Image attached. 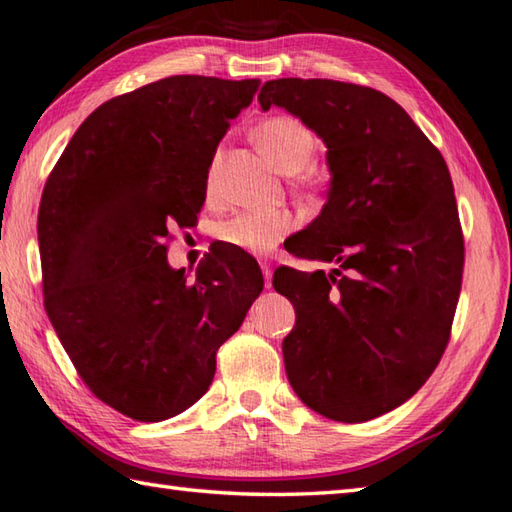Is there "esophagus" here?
Segmentation results:
<instances>
[{
    "mask_svg": "<svg viewBox=\"0 0 512 512\" xmlns=\"http://www.w3.org/2000/svg\"><path fill=\"white\" fill-rule=\"evenodd\" d=\"M259 266H262L266 288H270L273 286V262H270V257H259Z\"/></svg>",
    "mask_w": 512,
    "mask_h": 512,
    "instance_id": "34e87169",
    "label": "esophagus"
}]
</instances>
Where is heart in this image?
<instances>
[{"label": "heart", "mask_w": 512, "mask_h": 512, "mask_svg": "<svg viewBox=\"0 0 512 512\" xmlns=\"http://www.w3.org/2000/svg\"><path fill=\"white\" fill-rule=\"evenodd\" d=\"M255 142L259 150L270 159L279 173L290 175L299 190L315 193L324 186L326 177L315 170L313 159L317 155V137L304 122L290 115H275L264 119L255 128ZM219 173V153L213 155L206 173V190L213 193ZM295 217L286 210L275 213H239L219 224L217 237L233 248L246 253H266L277 246L286 235L293 233Z\"/></svg>", "instance_id": "b5f03b06"}]
</instances>
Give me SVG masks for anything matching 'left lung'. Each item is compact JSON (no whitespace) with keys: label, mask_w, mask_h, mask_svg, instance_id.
Segmentation results:
<instances>
[{"label":"left lung","mask_w":512,"mask_h":512,"mask_svg":"<svg viewBox=\"0 0 512 512\" xmlns=\"http://www.w3.org/2000/svg\"><path fill=\"white\" fill-rule=\"evenodd\" d=\"M262 110L286 108L326 144L330 188L273 286L295 306L284 339L297 397L335 422L402 406L433 375L453 326L464 237L448 166L388 95L333 79H273Z\"/></svg>","instance_id":"8db88e82"}]
</instances>
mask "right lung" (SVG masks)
Returning <instances> with one entry per match:
<instances>
[{
  "mask_svg": "<svg viewBox=\"0 0 512 512\" xmlns=\"http://www.w3.org/2000/svg\"><path fill=\"white\" fill-rule=\"evenodd\" d=\"M259 79L175 75L108 99L48 175L37 217L44 306L79 377L137 422L184 413L219 346L264 288L257 262L217 246L195 282L170 268V228L195 226L206 173Z\"/></svg>",
  "mask_w": 512,
  "mask_h": 512,
  "instance_id": "1",
  "label": "right lung"
}]
</instances>
